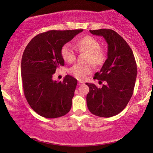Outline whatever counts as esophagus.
<instances>
[{
  "instance_id": "esophagus-1",
  "label": "esophagus",
  "mask_w": 153,
  "mask_h": 153,
  "mask_svg": "<svg viewBox=\"0 0 153 153\" xmlns=\"http://www.w3.org/2000/svg\"><path fill=\"white\" fill-rule=\"evenodd\" d=\"M83 83H83V81H78V84H79V85H82V84H83Z\"/></svg>"
}]
</instances>
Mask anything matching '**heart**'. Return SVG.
Returning <instances> with one entry per match:
<instances>
[{
  "label": "heart",
  "instance_id": "b5f03b06",
  "mask_svg": "<svg viewBox=\"0 0 153 153\" xmlns=\"http://www.w3.org/2000/svg\"><path fill=\"white\" fill-rule=\"evenodd\" d=\"M76 47L80 51L88 53L87 62H91L95 66L101 65L106 59V54L104 50L100 49V44L95 38L91 36H85L76 42ZM61 55L64 60L68 63H72L76 59V51L70 43L63 45L61 49ZM93 71L91 64H75L71 67L69 72L75 78L83 80L88 74Z\"/></svg>",
  "mask_w": 153,
  "mask_h": 153
}]
</instances>
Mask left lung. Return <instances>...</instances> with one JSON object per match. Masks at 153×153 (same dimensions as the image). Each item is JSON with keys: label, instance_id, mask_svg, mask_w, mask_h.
<instances>
[{"label": "left lung", "instance_id": "left-lung-1", "mask_svg": "<svg viewBox=\"0 0 153 153\" xmlns=\"http://www.w3.org/2000/svg\"><path fill=\"white\" fill-rule=\"evenodd\" d=\"M92 34L102 36L108 45L107 59L94 79L102 88L86 83L89 93L87 106L95 116L109 118L118 114L125 108L132 96L137 75V67L132 50L127 42L111 29L90 30Z\"/></svg>", "mask_w": 153, "mask_h": 153}]
</instances>
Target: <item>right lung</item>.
<instances>
[{
  "mask_svg": "<svg viewBox=\"0 0 153 153\" xmlns=\"http://www.w3.org/2000/svg\"><path fill=\"white\" fill-rule=\"evenodd\" d=\"M82 31L49 30L36 35L26 46L21 64L23 88L29 105L39 116L55 118L70 111L77 80L68 74L62 81H53L52 76L65 65L62 47Z\"/></svg>",
  "mask_w": 153,
  "mask_h": 153,
  "instance_id": "1",
  "label": "right lung"
}]
</instances>
